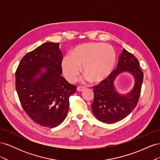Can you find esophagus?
I'll list each match as a JSON object with an SVG mask.
<instances>
[{"label":"esophagus","instance_id":"obj_1","mask_svg":"<svg viewBox=\"0 0 160 160\" xmlns=\"http://www.w3.org/2000/svg\"><path fill=\"white\" fill-rule=\"evenodd\" d=\"M85 87H82V86H79V87H77V91H83V90H85Z\"/></svg>","mask_w":160,"mask_h":160}]
</instances>
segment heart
I'll return each mask as SVG.
<instances>
[{"mask_svg": "<svg viewBox=\"0 0 160 160\" xmlns=\"http://www.w3.org/2000/svg\"><path fill=\"white\" fill-rule=\"evenodd\" d=\"M116 62L113 48L102 42H86L75 47L62 60V71L69 82H74L82 71L92 83H99L113 72Z\"/></svg>", "mask_w": 160, "mask_h": 160, "instance_id": "b5f03b06", "label": "heart"}]
</instances>
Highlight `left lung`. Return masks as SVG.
I'll return each mask as SVG.
<instances>
[{"mask_svg": "<svg viewBox=\"0 0 160 160\" xmlns=\"http://www.w3.org/2000/svg\"><path fill=\"white\" fill-rule=\"evenodd\" d=\"M123 72H129L134 79L133 88L124 94L117 91L114 84L117 77ZM143 79L137 58L123 48L117 69L98 85L93 87L94 99L91 110L95 118L105 123H114L126 118L136 107Z\"/></svg>", "mask_w": 160, "mask_h": 160, "instance_id": "obj_1", "label": "left lung"}]
</instances>
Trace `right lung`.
Wrapping results in <instances>:
<instances>
[{"label": "right lung", "mask_w": 160, "mask_h": 160, "mask_svg": "<svg viewBox=\"0 0 160 160\" xmlns=\"http://www.w3.org/2000/svg\"><path fill=\"white\" fill-rule=\"evenodd\" d=\"M59 43L47 42L22 57L15 73L16 90L22 107L34 122L52 128L68 112L69 97L77 87L61 75Z\"/></svg>", "instance_id": "obj_1"}]
</instances>
